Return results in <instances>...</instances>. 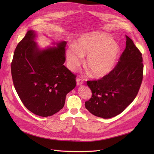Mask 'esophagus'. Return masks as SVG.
Segmentation results:
<instances>
[{"mask_svg":"<svg viewBox=\"0 0 154 154\" xmlns=\"http://www.w3.org/2000/svg\"><path fill=\"white\" fill-rule=\"evenodd\" d=\"M76 81H77V85H82V84H84V82H83L82 80L81 79H77Z\"/></svg>","mask_w":154,"mask_h":154,"instance_id":"34e87169","label":"esophagus"}]
</instances>
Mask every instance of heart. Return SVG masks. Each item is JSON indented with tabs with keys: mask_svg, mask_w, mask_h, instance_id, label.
Wrapping results in <instances>:
<instances>
[{
	"mask_svg": "<svg viewBox=\"0 0 154 154\" xmlns=\"http://www.w3.org/2000/svg\"><path fill=\"white\" fill-rule=\"evenodd\" d=\"M120 47L110 35L93 33L80 37L75 47L66 51L68 66L72 70L82 63L83 57L87 56L85 65L94 77L101 78L114 70L120 55Z\"/></svg>",
	"mask_w": 154,
	"mask_h": 154,
	"instance_id": "heart-1",
	"label": "heart"
}]
</instances>
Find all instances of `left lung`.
Instances as JSON below:
<instances>
[{
	"mask_svg": "<svg viewBox=\"0 0 154 154\" xmlns=\"http://www.w3.org/2000/svg\"><path fill=\"white\" fill-rule=\"evenodd\" d=\"M126 46L110 74L97 80L87 81L92 95L85 102L93 115L114 117L130 105L138 94L143 79L142 56L132 40L126 35Z\"/></svg>",
	"mask_w": 154,
	"mask_h": 154,
	"instance_id": "8db88e82",
	"label": "left lung"
}]
</instances>
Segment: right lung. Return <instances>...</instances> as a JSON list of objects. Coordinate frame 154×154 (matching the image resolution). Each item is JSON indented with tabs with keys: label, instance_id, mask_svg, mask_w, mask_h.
<instances>
[{
	"label": "right lung",
	"instance_id": "add662e5",
	"mask_svg": "<svg viewBox=\"0 0 154 154\" xmlns=\"http://www.w3.org/2000/svg\"><path fill=\"white\" fill-rule=\"evenodd\" d=\"M37 34L29 30L16 47L11 63L13 83L25 107L34 114L51 116L61 110L76 76L66 67V41L40 48ZM56 46H55L54 45Z\"/></svg>",
	"mask_w": 154,
	"mask_h": 154
}]
</instances>
